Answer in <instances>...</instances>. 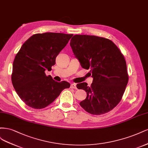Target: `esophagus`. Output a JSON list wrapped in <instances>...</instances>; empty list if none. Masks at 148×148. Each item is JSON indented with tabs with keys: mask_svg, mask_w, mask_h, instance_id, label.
<instances>
[{
	"mask_svg": "<svg viewBox=\"0 0 148 148\" xmlns=\"http://www.w3.org/2000/svg\"><path fill=\"white\" fill-rule=\"evenodd\" d=\"M71 88H74V89H76L77 88V87H76V85H75V84H72L71 85Z\"/></svg>",
	"mask_w": 148,
	"mask_h": 148,
	"instance_id": "obj_1",
	"label": "esophagus"
}]
</instances>
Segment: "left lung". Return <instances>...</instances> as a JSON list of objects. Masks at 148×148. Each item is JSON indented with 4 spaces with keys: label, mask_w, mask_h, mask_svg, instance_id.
<instances>
[{
    "label": "left lung",
    "mask_w": 148,
    "mask_h": 148,
    "mask_svg": "<svg viewBox=\"0 0 148 148\" xmlns=\"http://www.w3.org/2000/svg\"><path fill=\"white\" fill-rule=\"evenodd\" d=\"M75 57L84 69H90L91 86L77 84L87 97L80 103L85 111L93 115L105 114L121 101L128 81L124 57L114 43L95 36L75 35L70 42Z\"/></svg>",
    "instance_id": "left-lung-1"
}]
</instances>
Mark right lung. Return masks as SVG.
<instances>
[{
	"instance_id": "obj_1",
	"label": "right lung",
	"mask_w": 148,
	"mask_h": 148,
	"mask_svg": "<svg viewBox=\"0 0 148 148\" xmlns=\"http://www.w3.org/2000/svg\"><path fill=\"white\" fill-rule=\"evenodd\" d=\"M73 34L45 32L36 34L21 46L13 63L12 82L26 105L40 109L49 106L70 84L56 82L45 71L51 70L56 57Z\"/></svg>"
}]
</instances>
